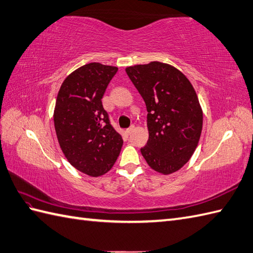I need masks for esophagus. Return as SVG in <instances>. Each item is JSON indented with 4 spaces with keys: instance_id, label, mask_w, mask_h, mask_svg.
Returning <instances> with one entry per match:
<instances>
[{
    "instance_id": "1",
    "label": "esophagus",
    "mask_w": 253,
    "mask_h": 253,
    "mask_svg": "<svg viewBox=\"0 0 253 253\" xmlns=\"http://www.w3.org/2000/svg\"><path fill=\"white\" fill-rule=\"evenodd\" d=\"M134 130V126H130L129 128L126 129V133L127 134H131V132Z\"/></svg>"
}]
</instances>
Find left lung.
I'll return each mask as SVG.
<instances>
[{
  "label": "left lung",
  "mask_w": 253,
  "mask_h": 253,
  "mask_svg": "<svg viewBox=\"0 0 253 253\" xmlns=\"http://www.w3.org/2000/svg\"><path fill=\"white\" fill-rule=\"evenodd\" d=\"M126 73L148 110L149 139L141 154L156 172L178 171L195 152L203 109L189 79L171 64L152 61L127 67Z\"/></svg>",
  "instance_id": "8db88e82"
}]
</instances>
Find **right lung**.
Wrapping results in <instances>:
<instances>
[{
  "label": "right lung",
  "instance_id": "obj_1",
  "mask_svg": "<svg viewBox=\"0 0 253 253\" xmlns=\"http://www.w3.org/2000/svg\"><path fill=\"white\" fill-rule=\"evenodd\" d=\"M117 68L90 62L63 81L56 100L54 125L58 142L71 165L90 177L113 167L123 139L111 126L101 99Z\"/></svg>",
  "mask_w": 253,
  "mask_h": 253
}]
</instances>
